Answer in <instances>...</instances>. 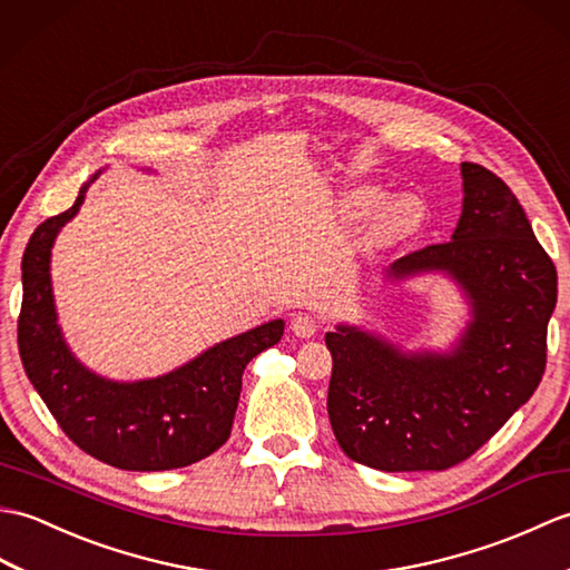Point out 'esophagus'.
<instances>
[{
	"label": "esophagus",
	"mask_w": 570,
	"mask_h": 570,
	"mask_svg": "<svg viewBox=\"0 0 570 570\" xmlns=\"http://www.w3.org/2000/svg\"><path fill=\"white\" fill-rule=\"evenodd\" d=\"M317 326H320L317 320H314L312 314H305V312L293 314V320H289V328H293V334L299 336V338H309V336L317 334Z\"/></svg>",
	"instance_id": "esophagus-1"
}]
</instances>
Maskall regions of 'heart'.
<instances>
[{
  "label": "heart",
  "instance_id": "1",
  "mask_svg": "<svg viewBox=\"0 0 570 570\" xmlns=\"http://www.w3.org/2000/svg\"><path fill=\"white\" fill-rule=\"evenodd\" d=\"M351 207L358 214H373L377 207L383 205V189H377L373 185L358 187L351 193ZM424 219V209L422 202L412 197V195H402L390 202V205L383 209L381 222H377V229H381L383 236L387 238H404L414 234L422 226Z\"/></svg>",
  "mask_w": 570,
  "mask_h": 570
}]
</instances>
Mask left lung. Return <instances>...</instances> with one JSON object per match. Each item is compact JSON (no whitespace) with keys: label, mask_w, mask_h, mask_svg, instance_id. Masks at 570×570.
<instances>
[{"label":"left lung","mask_w":570,"mask_h":570,"mask_svg":"<svg viewBox=\"0 0 570 570\" xmlns=\"http://www.w3.org/2000/svg\"><path fill=\"white\" fill-rule=\"evenodd\" d=\"M463 212L451 242L395 261L390 281L446 273L473 320L449 353H404L338 324L328 332V422L348 459L377 471H446L485 444L534 395L547 368L556 265L512 189L461 163Z\"/></svg>","instance_id":"8db88e82"}]
</instances>
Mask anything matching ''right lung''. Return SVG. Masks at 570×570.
<instances>
[{
	"label": "right lung",
	"instance_id": "1",
	"mask_svg": "<svg viewBox=\"0 0 570 570\" xmlns=\"http://www.w3.org/2000/svg\"><path fill=\"white\" fill-rule=\"evenodd\" d=\"M95 173L90 183L97 180ZM38 224L21 261L19 356L31 385L75 446L121 471H170L207 459L232 434L250 358L275 346L273 320L226 338L166 375L117 383L92 373L62 338L50 287V248L85 202Z\"/></svg>",
	"mask_w": 570,
	"mask_h": 570
}]
</instances>
